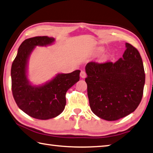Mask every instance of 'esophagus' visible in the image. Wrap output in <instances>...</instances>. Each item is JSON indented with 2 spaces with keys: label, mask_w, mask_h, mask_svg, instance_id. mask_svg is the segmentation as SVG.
Segmentation results:
<instances>
[{
  "label": "esophagus",
  "mask_w": 153,
  "mask_h": 153,
  "mask_svg": "<svg viewBox=\"0 0 153 153\" xmlns=\"http://www.w3.org/2000/svg\"><path fill=\"white\" fill-rule=\"evenodd\" d=\"M80 77H82V78H85L86 77V73L84 71H81V72H80Z\"/></svg>",
  "instance_id": "1"
}]
</instances>
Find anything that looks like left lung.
<instances>
[{"label":"left lung","mask_w":153,"mask_h":153,"mask_svg":"<svg viewBox=\"0 0 153 153\" xmlns=\"http://www.w3.org/2000/svg\"><path fill=\"white\" fill-rule=\"evenodd\" d=\"M123 57L116 62H89L85 66L88 96L94 114L108 121L134 112L140 103L145 83L142 58L126 43Z\"/></svg>","instance_id":"8db88e82"}]
</instances>
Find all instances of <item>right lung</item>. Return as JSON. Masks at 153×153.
<instances>
[{"instance_id": "add662e5", "label": "right lung", "mask_w": 153, "mask_h": 153, "mask_svg": "<svg viewBox=\"0 0 153 153\" xmlns=\"http://www.w3.org/2000/svg\"><path fill=\"white\" fill-rule=\"evenodd\" d=\"M55 41L48 36L25 40L19 46L11 67L12 91L18 107L27 114L39 120H48L59 115L66 104L67 91L79 80V70L58 74L42 85H32L27 76L28 59L36 46H47Z\"/></svg>"}]
</instances>
